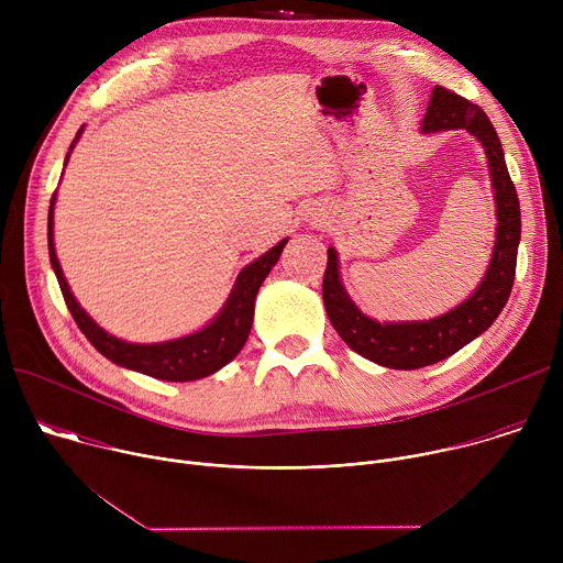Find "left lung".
Returning a JSON list of instances; mask_svg holds the SVG:
<instances>
[{
  "label": "left lung",
  "instance_id": "obj_1",
  "mask_svg": "<svg viewBox=\"0 0 563 563\" xmlns=\"http://www.w3.org/2000/svg\"><path fill=\"white\" fill-rule=\"evenodd\" d=\"M465 129L486 148L497 200V243L486 278L476 291L452 311L417 323H376L356 309L339 278L336 252L328 250L323 276V302L339 336L361 356L391 369H419L439 363L484 334L501 313L512 291L517 247L521 238V211L517 189L506 167L499 135L484 113L470 100L445 87H434L423 131Z\"/></svg>",
  "mask_w": 563,
  "mask_h": 563
}]
</instances>
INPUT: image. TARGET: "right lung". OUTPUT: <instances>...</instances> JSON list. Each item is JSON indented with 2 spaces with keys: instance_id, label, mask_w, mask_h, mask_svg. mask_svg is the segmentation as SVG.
<instances>
[{
  "instance_id": "right-lung-1",
  "label": "right lung",
  "mask_w": 563,
  "mask_h": 563,
  "mask_svg": "<svg viewBox=\"0 0 563 563\" xmlns=\"http://www.w3.org/2000/svg\"><path fill=\"white\" fill-rule=\"evenodd\" d=\"M79 133H82V129L77 131L73 144H70V151H73ZM66 159H68V155H66ZM53 205H55V194H53L51 207H48L51 265L57 276L66 307H68L70 316L75 318L79 332H82L91 341V345L100 354H104L109 361H113L122 367L142 372L153 378L196 380V378H205V376L218 372L231 358H235V354L240 350H243V345L250 336V330H252L256 294H258L263 280L267 278V274L272 272V267L278 263L283 247L287 245V238L280 240L274 250H269L258 261H254L252 265H247L243 272H240V276L233 285V291L227 298V305L216 316L213 323H209L205 330H200L191 336L178 339V341L135 345V343H126V341H120V339L107 334L100 325L93 323V318L77 305L75 296L70 294L68 283L64 280L62 267L57 263L55 247H53Z\"/></svg>"
}]
</instances>
